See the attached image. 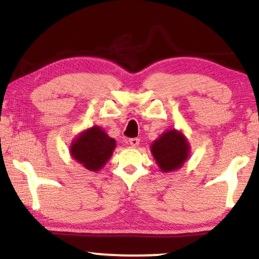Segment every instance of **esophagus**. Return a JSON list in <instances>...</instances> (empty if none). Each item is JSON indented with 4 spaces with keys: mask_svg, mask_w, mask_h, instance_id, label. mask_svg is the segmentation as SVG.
I'll return each instance as SVG.
<instances>
[{
    "mask_svg": "<svg viewBox=\"0 0 259 259\" xmlns=\"http://www.w3.org/2000/svg\"><path fill=\"white\" fill-rule=\"evenodd\" d=\"M129 144L132 145V146H134V147L139 146V144H140V139H138V138H133V139H129Z\"/></svg>",
    "mask_w": 259,
    "mask_h": 259,
    "instance_id": "1",
    "label": "esophagus"
}]
</instances>
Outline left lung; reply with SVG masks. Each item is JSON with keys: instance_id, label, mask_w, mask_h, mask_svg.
Wrapping results in <instances>:
<instances>
[{"instance_id": "8db88e82", "label": "left lung", "mask_w": 259, "mask_h": 259, "mask_svg": "<svg viewBox=\"0 0 259 259\" xmlns=\"http://www.w3.org/2000/svg\"><path fill=\"white\" fill-rule=\"evenodd\" d=\"M151 153L160 170L168 173L183 167L184 162L189 158L190 144L183 133L171 129L153 141Z\"/></svg>"}]
</instances>
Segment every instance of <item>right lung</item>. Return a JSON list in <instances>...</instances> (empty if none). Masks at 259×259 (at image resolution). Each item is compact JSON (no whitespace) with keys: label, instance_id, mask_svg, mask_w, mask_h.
Instances as JSON below:
<instances>
[{"label":"right lung","instance_id":"obj_1","mask_svg":"<svg viewBox=\"0 0 259 259\" xmlns=\"http://www.w3.org/2000/svg\"><path fill=\"white\" fill-rule=\"evenodd\" d=\"M115 148V140L109 138L100 126L80 133L70 145V154L84 168L97 171L105 167Z\"/></svg>","mask_w":259,"mask_h":259}]
</instances>
